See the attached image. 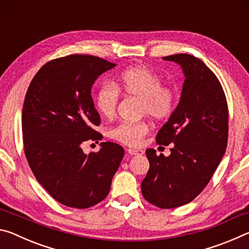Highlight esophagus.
Listing matches in <instances>:
<instances>
[{
	"label": "esophagus",
	"instance_id": "obj_1",
	"mask_svg": "<svg viewBox=\"0 0 249 249\" xmlns=\"http://www.w3.org/2000/svg\"><path fill=\"white\" fill-rule=\"evenodd\" d=\"M127 153H128L130 156H141V155L144 154V151H142V149L128 148V149H127Z\"/></svg>",
	"mask_w": 249,
	"mask_h": 249
}]
</instances>
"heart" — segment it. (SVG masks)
<instances>
[{"mask_svg": "<svg viewBox=\"0 0 249 249\" xmlns=\"http://www.w3.org/2000/svg\"><path fill=\"white\" fill-rule=\"evenodd\" d=\"M119 93L141 99V113L156 121H165L174 113L177 92L162 84L161 79L145 67H132L120 74L112 86H103L95 98L96 108L105 119L114 116ZM149 130L145 121L122 122L108 130V136L127 146H138Z\"/></svg>", "mask_w": 249, "mask_h": 249, "instance_id": "1", "label": "heart"}]
</instances>
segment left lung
Here are the masks:
<instances>
[{"mask_svg": "<svg viewBox=\"0 0 249 249\" xmlns=\"http://www.w3.org/2000/svg\"><path fill=\"white\" fill-rule=\"evenodd\" d=\"M162 59L182 68L184 82L178 107L156 137L159 145L172 144L171 154L146 150L149 170L142 193L160 209H174L195 200L220 165L229 137V109L220 81L199 58L178 53Z\"/></svg>", "mask_w": 249, "mask_h": 249, "instance_id": "obj_1", "label": "left lung"}]
</instances>
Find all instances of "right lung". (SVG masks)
<instances>
[{"mask_svg": "<svg viewBox=\"0 0 249 249\" xmlns=\"http://www.w3.org/2000/svg\"><path fill=\"white\" fill-rule=\"evenodd\" d=\"M116 65L89 54L53 59L29 84L22 112L24 151L38 182L59 203L87 209L104 200L124 156L123 147L101 142L98 153L82 144L102 140L91 89Z\"/></svg>", "mask_w": 249, "mask_h": 249, "instance_id": "1", "label": "right lung"}]
</instances>
